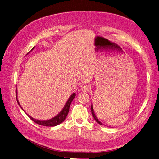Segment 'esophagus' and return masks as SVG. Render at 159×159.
<instances>
[{
  "mask_svg": "<svg viewBox=\"0 0 159 159\" xmlns=\"http://www.w3.org/2000/svg\"><path fill=\"white\" fill-rule=\"evenodd\" d=\"M91 90V86L90 84L84 85L82 87V91L83 92H89Z\"/></svg>",
  "mask_w": 159,
  "mask_h": 159,
  "instance_id": "34e87169",
  "label": "esophagus"
}]
</instances>
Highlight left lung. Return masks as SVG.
Masks as SVG:
<instances>
[{
    "label": "left lung",
    "instance_id": "8db88e82",
    "mask_svg": "<svg viewBox=\"0 0 159 159\" xmlns=\"http://www.w3.org/2000/svg\"><path fill=\"white\" fill-rule=\"evenodd\" d=\"M91 111H92V114H93V117H94V120L96 121V122L97 123H98V124H100V125H102V123L97 119V117H96V115L94 114V110H93V105H91Z\"/></svg>",
    "mask_w": 159,
    "mask_h": 159
}]
</instances>
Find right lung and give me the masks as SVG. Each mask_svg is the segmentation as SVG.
Here are the masks:
<instances>
[{"label":"right lung","mask_w":159,"mask_h":159,"mask_svg":"<svg viewBox=\"0 0 159 159\" xmlns=\"http://www.w3.org/2000/svg\"><path fill=\"white\" fill-rule=\"evenodd\" d=\"M34 48H33L32 49ZM16 100H17V102H18V104L20 105L19 102H18V100L17 99V93H16ZM75 96H76L75 93H73L72 95L70 96V98H69L68 101L66 102V103L65 105V106L63 107V109L62 110V111H61L57 116H56L55 117H54L53 118H52V119L49 120H46V121H39V120H35V119H34L33 117H32L31 116H28V117L34 122L36 123V124H38L39 125H41L48 126V127H53V126L57 125L60 124L61 123H62L65 120L66 117L67 116L68 113H69V107H70V104H71V102H72L73 100L75 98ZM20 107H21V106H20ZM21 108H22V107H21Z\"/></svg>","instance_id":"obj_1"}]
</instances>
